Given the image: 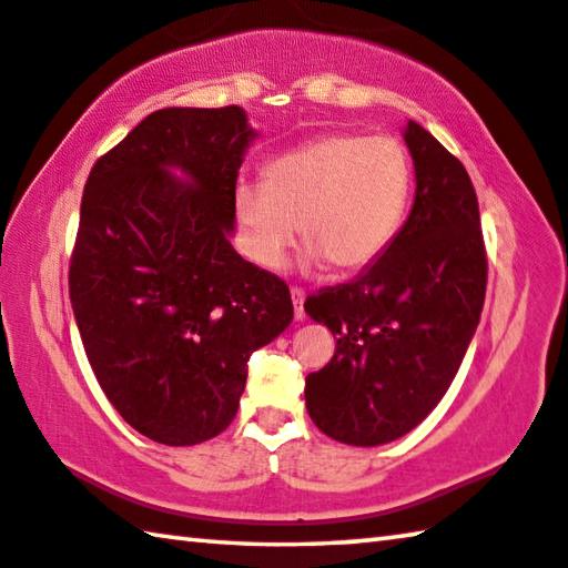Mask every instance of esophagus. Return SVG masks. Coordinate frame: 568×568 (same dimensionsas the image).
<instances>
[{
    "label": "esophagus",
    "mask_w": 568,
    "mask_h": 568,
    "mask_svg": "<svg viewBox=\"0 0 568 568\" xmlns=\"http://www.w3.org/2000/svg\"><path fill=\"white\" fill-rule=\"evenodd\" d=\"M291 297H293V307H295V321H297V323H303V321H305V311H303L305 293L301 291V287H293V291H291Z\"/></svg>",
    "instance_id": "1"
}]
</instances>
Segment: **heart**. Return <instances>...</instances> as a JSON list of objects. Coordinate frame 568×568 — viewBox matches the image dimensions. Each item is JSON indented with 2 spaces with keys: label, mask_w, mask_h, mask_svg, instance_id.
<instances>
[{
  "label": "heart",
  "mask_w": 568,
  "mask_h": 568,
  "mask_svg": "<svg viewBox=\"0 0 568 568\" xmlns=\"http://www.w3.org/2000/svg\"><path fill=\"white\" fill-rule=\"evenodd\" d=\"M413 165L396 138L323 134L263 170V185H240L235 217L245 255L273 271L301 220L305 267L361 271L386 253L406 217Z\"/></svg>",
  "instance_id": "heart-1"
}]
</instances>
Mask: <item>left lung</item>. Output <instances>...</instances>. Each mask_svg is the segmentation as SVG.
<instances>
[{"mask_svg": "<svg viewBox=\"0 0 568 568\" xmlns=\"http://www.w3.org/2000/svg\"><path fill=\"white\" fill-rule=\"evenodd\" d=\"M416 170L410 215L358 277L305 303L328 325L335 355L305 378V408L325 436L383 446L406 436L446 396L478 328L486 250L466 168L408 120Z\"/></svg>", "mask_w": 568, "mask_h": 568, "instance_id": "left-lung-1", "label": "left lung"}]
</instances>
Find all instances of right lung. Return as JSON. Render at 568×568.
<instances>
[{
    "mask_svg": "<svg viewBox=\"0 0 568 568\" xmlns=\"http://www.w3.org/2000/svg\"><path fill=\"white\" fill-rule=\"evenodd\" d=\"M255 138L237 104L158 110L84 185L74 321L104 396L158 444L223 434L250 353L293 321L287 285L230 243L237 170Z\"/></svg>",
    "mask_w": 568,
    "mask_h": 568,
    "instance_id": "1",
    "label": "right lung"
}]
</instances>
